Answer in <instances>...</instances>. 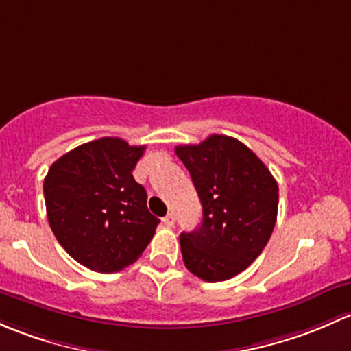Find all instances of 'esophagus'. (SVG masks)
Instances as JSON below:
<instances>
[{"instance_id":"obj_1","label":"esophagus","mask_w":351,"mask_h":351,"mask_svg":"<svg viewBox=\"0 0 351 351\" xmlns=\"http://www.w3.org/2000/svg\"><path fill=\"white\" fill-rule=\"evenodd\" d=\"M162 221H164V225L167 226V228H172V226L176 225V215H174V213H169V215L165 216Z\"/></svg>"}]
</instances>
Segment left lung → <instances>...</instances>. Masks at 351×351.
<instances>
[{
	"label": "left lung",
	"mask_w": 351,
	"mask_h": 351,
	"mask_svg": "<svg viewBox=\"0 0 351 351\" xmlns=\"http://www.w3.org/2000/svg\"><path fill=\"white\" fill-rule=\"evenodd\" d=\"M202 206L197 230L180 234L187 270L206 282L243 272L262 254L277 221L279 187L262 160L237 138L211 135L176 147Z\"/></svg>",
	"instance_id": "8db88e82"
}]
</instances>
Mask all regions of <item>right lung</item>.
<instances>
[{"mask_svg":"<svg viewBox=\"0 0 351 351\" xmlns=\"http://www.w3.org/2000/svg\"><path fill=\"white\" fill-rule=\"evenodd\" d=\"M143 152L145 145L104 136L62 155L43 180L57 241L95 272H118L135 262L160 223L132 174Z\"/></svg>","mask_w":351,"mask_h":351,"instance_id":"1","label":"right lung"}]
</instances>
